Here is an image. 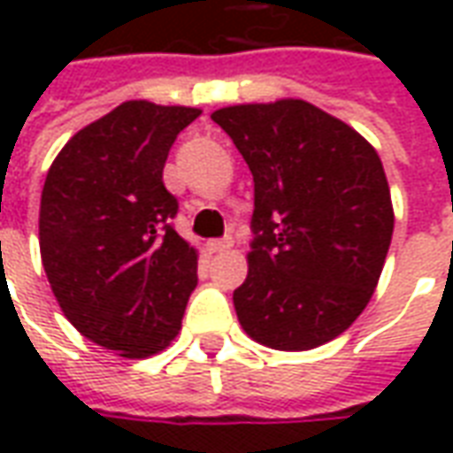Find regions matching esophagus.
Masks as SVG:
<instances>
[{"label": "esophagus", "mask_w": 453, "mask_h": 453, "mask_svg": "<svg viewBox=\"0 0 453 453\" xmlns=\"http://www.w3.org/2000/svg\"><path fill=\"white\" fill-rule=\"evenodd\" d=\"M206 247L211 255H218V252H226V250H230V247H233V240H230V237H226V240H211Z\"/></svg>", "instance_id": "34e87169"}]
</instances>
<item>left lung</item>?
Masks as SVG:
<instances>
[{
  "label": "left lung",
  "mask_w": 453,
  "mask_h": 453,
  "mask_svg": "<svg viewBox=\"0 0 453 453\" xmlns=\"http://www.w3.org/2000/svg\"><path fill=\"white\" fill-rule=\"evenodd\" d=\"M255 179V242L233 294L250 337L279 351L334 340L369 305L393 237V203L369 140L303 99L211 113Z\"/></svg>",
  "instance_id": "8db88e82"
}]
</instances>
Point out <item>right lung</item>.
Listing matches in <instances>:
<instances>
[{"label":"right lung","instance_id":"1","mask_svg":"<svg viewBox=\"0 0 453 453\" xmlns=\"http://www.w3.org/2000/svg\"><path fill=\"white\" fill-rule=\"evenodd\" d=\"M201 109L135 99L58 152L38 216L41 259L65 318L126 359L167 349L196 288L198 252L172 227L169 148Z\"/></svg>","mask_w":453,"mask_h":453}]
</instances>
